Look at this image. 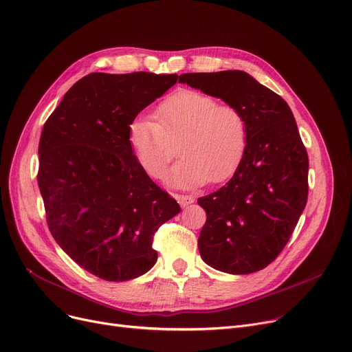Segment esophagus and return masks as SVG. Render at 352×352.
Returning <instances> with one entry per match:
<instances>
[{"mask_svg": "<svg viewBox=\"0 0 352 352\" xmlns=\"http://www.w3.org/2000/svg\"><path fill=\"white\" fill-rule=\"evenodd\" d=\"M175 197H177V200H178V203L181 204L182 208H186V207H188L190 204L194 203V197H191V195H175Z\"/></svg>", "mask_w": 352, "mask_h": 352, "instance_id": "34e87169", "label": "esophagus"}]
</instances>
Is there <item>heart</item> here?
<instances>
[{"mask_svg":"<svg viewBox=\"0 0 352 352\" xmlns=\"http://www.w3.org/2000/svg\"><path fill=\"white\" fill-rule=\"evenodd\" d=\"M155 118L138 116L131 122L129 145L144 171L160 178L178 144L182 158L166 177L174 187L227 179L246 151L248 126L240 111L201 91H177L158 106Z\"/></svg>","mask_w":352,"mask_h":352,"instance_id":"b5f03b06","label":"heart"}]
</instances>
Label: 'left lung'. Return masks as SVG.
Here are the masks:
<instances>
[{
  "instance_id": "8db88e82",
  "label": "left lung",
  "mask_w": 352,
  "mask_h": 352,
  "mask_svg": "<svg viewBox=\"0 0 352 352\" xmlns=\"http://www.w3.org/2000/svg\"><path fill=\"white\" fill-rule=\"evenodd\" d=\"M179 83L233 106L248 126L244 155L230 181L198 198L207 221L203 261L230 274L265 269L283 250L308 200V154L292 111L241 70L184 73Z\"/></svg>"
}]
</instances>
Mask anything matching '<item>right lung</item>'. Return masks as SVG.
I'll use <instances>...</instances> for the list:
<instances>
[{"label": "right lung", "mask_w": 352, "mask_h": 352, "mask_svg": "<svg viewBox=\"0 0 352 352\" xmlns=\"http://www.w3.org/2000/svg\"><path fill=\"white\" fill-rule=\"evenodd\" d=\"M177 74L90 73L76 82L43 126L38 188L60 248L109 282L157 263L152 237L181 211L136 161L131 122L177 83Z\"/></svg>", "instance_id": "1"}]
</instances>
